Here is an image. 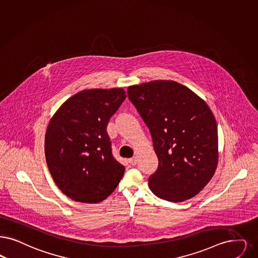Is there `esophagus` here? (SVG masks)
<instances>
[{"instance_id": "1", "label": "esophagus", "mask_w": 258, "mask_h": 258, "mask_svg": "<svg viewBox=\"0 0 258 258\" xmlns=\"http://www.w3.org/2000/svg\"><path fill=\"white\" fill-rule=\"evenodd\" d=\"M128 163H130L131 165H135V164H136V157H133V158H130V159H128Z\"/></svg>"}]
</instances>
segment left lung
Listing matches in <instances>:
<instances>
[{"mask_svg":"<svg viewBox=\"0 0 258 258\" xmlns=\"http://www.w3.org/2000/svg\"><path fill=\"white\" fill-rule=\"evenodd\" d=\"M127 97L149 127L158 158L149 177L152 192L173 203L196 196L218 163V128L209 106L173 81L130 86Z\"/></svg>","mask_w":258,"mask_h":258,"instance_id":"left-lung-1","label":"left lung"}]
</instances>
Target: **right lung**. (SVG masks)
Segmentation results:
<instances>
[{
	"instance_id": "obj_1",
	"label": "right lung",
	"mask_w": 258,
	"mask_h": 258,
	"mask_svg": "<svg viewBox=\"0 0 258 258\" xmlns=\"http://www.w3.org/2000/svg\"><path fill=\"white\" fill-rule=\"evenodd\" d=\"M125 97L122 88L83 90L63 103L48 124L47 165L55 184L76 202H102L124 175L106 127Z\"/></svg>"
}]
</instances>
